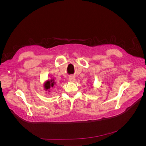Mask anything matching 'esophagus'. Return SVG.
Wrapping results in <instances>:
<instances>
[{
	"instance_id": "1",
	"label": "esophagus",
	"mask_w": 146,
	"mask_h": 146,
	"mask_svg": "<svg viewBox=\"0 0 146 146\" xmlns=\"http://www.w3.org/2000/svg\"><path fill=\"white\" fill-rule=\"evenodd\" d=\"M69 80L70 82H73L75 81V80H76V78H75L74 77L71 76V77H70L69 78Z\"/></svg>"
}]
</instances>
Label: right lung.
Segmentation results:
<instances>
[{"mask_svg": "<svg viewBox=\"0 0 146 146\" xmlns=\"http://www.w3.org/2000/svg\"><path fill=\"white\" fill-rule=\"evenodd\" d=\"M55 86V83L54 81V79L50 80V81L47 80L44 83V88H45L46 91H47L48 90L50 89V88H54Z\"/></svg>", "mask_w": 146, "mask_h": 146, "instance_id": "1", "label": "right lung"}]
</instances>
